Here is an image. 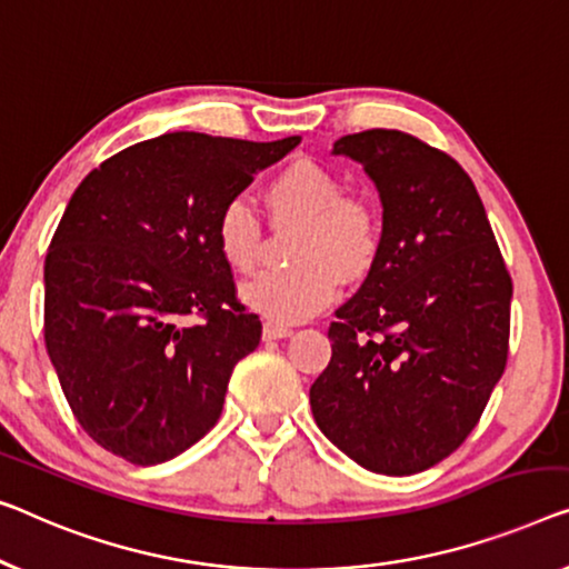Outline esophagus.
I'll return each mask as SVG.
<instances>
[{"label":"esophagus","instance_id":"esophagus-1","mask_svg":"<svg viewBox=\"0 0 569 569\" xmlns=\"http://www.w3.org/2000/svg\"><path fill=\"white\" fill-rule=\"evenodd\" d=\"M291 335H293V329L288 325H278V321H266V325H262V337L266 339H283Z\"/></svg>","mask_w":569,"mask_h":569}]
</instances>
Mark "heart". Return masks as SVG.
Returning a JSON list of instances; mask_svg holds the SVG:
<instances>
[{"label": "heart", "mask_w": 569, "mask_h": 569, "mask_svg": "<svg viewBox=\"0 0 569 569\" xmlns=\"http://www.w3.org/2000/svg\"><path fill=\"white\" fill-rule=\"evenodd\" d=\"M276 219L301 222L293 242L296 266L266 270L240 288L242 301L268 321H307L337 299L345 276L368 273L380 250V219L372 203L342 197L335 173L313 160L286 166L266 189ZM227 266L248 273L258 262L260 222L244 199L227 201L214 227Z\"/></svg>", "instance_id": "heart-1"}]
</instances>
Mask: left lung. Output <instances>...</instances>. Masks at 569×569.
<instances>
[{
	"mask_svg": "<svg viewBox=\"0 0 569 569\" xmlns=\"http://www.w3.org/2000/svg\"><path fill=\"white\" fill-rule=\"evenodd\" d=\"M383 207L380 250L329 325L317 427L370 472L413 475L465 442L503 376L511 276L470 176L401 130L345 134Z\"/></svg>",
	"mask_w": 569,
	"mask_h": 569,
	"instance_id": "1",
	"label": "left lung"
}]
</instances>
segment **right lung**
<instances>
[{
	"mask_svg": "<svg viewBox=\"0 0 569 569\" xmlns=\"http://www.w3.org/2000/svg\"><path fill=\"white\" fill-rule=\"evenodd\" d=\"M301 138L166 132L94 168L46 258V347L83 431L132 465L173 460L214 427L260 342L234 299L217 217ZM201 312V326L182 319Z\"/></svg>",
	"mask_w": 569,
	"mask_h": 569,
	"instance_id": "add662e5",
	"label": "right lung"
}]
</instances>
